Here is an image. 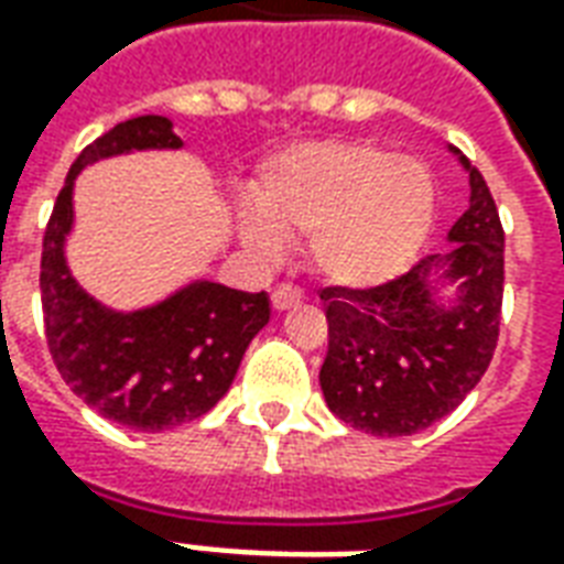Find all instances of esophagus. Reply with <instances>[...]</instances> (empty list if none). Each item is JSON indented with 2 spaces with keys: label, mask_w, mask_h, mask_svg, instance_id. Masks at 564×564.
<instances>
[{
  "label": "esophagus",
  "mask_w": 564,
  "mask_h": 564,
  "mask_svg": "<svg viewBox=\"0 0 564 564\" xmlns=\"http://www.w3.org/2000/svg\"><path fill=\"white\" fill-rule=\"evenodd\" d=\"M302 302V293L290 286V283H281V286H274V293H271V305L278 307V311H286V307H295Z\"/></svg>",
  "instance_id": "34e87169"
}]
</instances>
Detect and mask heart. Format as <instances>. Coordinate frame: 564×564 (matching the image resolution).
<instances>
[{"label": "heart", "instance_id": "obj_1", "mask_svg": "<svg viewBox=\"0 0 564 564\" xmlns=\"http://www.w3.org/2000/svg\"><path fill=\"white\" fill-rule=\"evenodd\" d=\"M241 235L259 257L283 238H311V262L332 283L378 286L411 265L435 217L423 162L368 141H314L271 156Z\"/></svg>", "mask_w": 564, "mask_h": 564}]
</instances>
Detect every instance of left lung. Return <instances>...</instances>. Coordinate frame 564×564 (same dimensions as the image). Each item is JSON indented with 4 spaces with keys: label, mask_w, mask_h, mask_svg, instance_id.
<instances>
[{
    "label": "left lung",
    "mask_w": 564,
    "mask_h": 564,
    "mask_svg": "<svg viewBox=\"0 0 564 564\" xmlns=\"http://www.w3.org/2000/svg\"><path fill=\"white\" fill-rule=\"evenodd\" d=\"M471 205L449 229L447 278L462 281L456 305H437L425 278L441 257L378 286H323L329 350L319 387L329 411L359 432L414 435L480 383L492 362L505 295V229L484 174L462 156Z\"/></svg>",
    "instance_id": "left-lung-1"
}]
</instances>
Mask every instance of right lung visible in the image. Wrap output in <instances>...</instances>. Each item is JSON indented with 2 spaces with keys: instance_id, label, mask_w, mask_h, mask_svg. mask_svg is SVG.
<instances>
[{
  "instance_id": "right-lung-1",
  "label": "right lung",
  "mask_w": 564,
  "mask_h": 564,
  "mask_svg": "<svg viewBox=\"0 0 564 564\" xmlns=\"http://www.w3.org/2000/svg\"><path fill=\"white\" fill-rule=\"evenodd\" d=\"M148 148H181L172 120L132 117L80 150L44 229L39 281L47 350L72 392L115 423L165 432L208 414L229 392L271 305L265 293L198 281L156 307L111 314L75 283L63 257L75 174L102 156Z\"/></svg>"
}]
</instances>
